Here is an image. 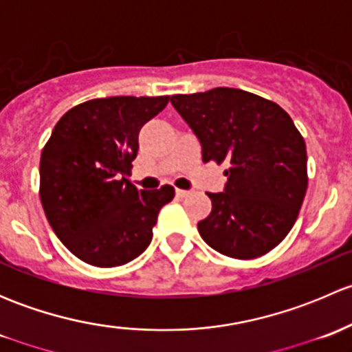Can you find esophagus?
<instances>
[{
    "instance_id": "34e87169",
    "label": "esophagus",
    "mask_w": 352,
    "mask_h": 352,
    "mask_svg": "<svg viewBox=\"0 0 352 352\" xmlns=\"http://www.w3.org/2000/svg\"><path fill=\"white\" fill-rule=\"evenodd\" d=\"M175 194H177V197H187L190 194V190H182V189H177L175 190Z\"/></svg>"
}]
</instances>
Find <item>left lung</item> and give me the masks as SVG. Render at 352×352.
Here are the masks:
<instances>
[{"instance_id":"8db88e82","label":"left lung","mask_w":352,"mask_h":352,"mask_svg":"<svg viewBox=\"0 0 352 352\" xmlns=\"http://www.w3.org/2000/svg\"><path fill=\"white\" fill-rule=\"evenodd\" d=\"M177 112L202 146V162L225 163V190L208 192L199 235L216 252L255 258L293 228L307 194V146L278 104L239 88L173 95Z\"/></svg>"}]
</instances>
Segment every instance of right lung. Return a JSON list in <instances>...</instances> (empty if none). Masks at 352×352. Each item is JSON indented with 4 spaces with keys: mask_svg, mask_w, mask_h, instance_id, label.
<instances>
[{
    "mask_svg": "<svg viewBox=\"0 0 352 352\" xmlns=\"http://www.w3.org/2000/svg\"><path fill=\"white\" fill-rule=\"evenodd\" d=\"M170 97L83 102L59 119L41 155V201L58 239L78 258L117 267L143 254L172 186L138 190L129 175L141 127Z\"/></svg>",
    "mask_w": 352,
    "mask_h": 352,
    "instance_id": "add662e5",
    "label": "right lung"
}]
</instances>
